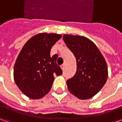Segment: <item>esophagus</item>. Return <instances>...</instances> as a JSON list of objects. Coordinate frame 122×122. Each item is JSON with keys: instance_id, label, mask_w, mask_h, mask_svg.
Masks as SVG:
<instances>
[{"instance_id": "1", "label": "esophagus", "mask_w": 122, "mask_h": 122, "mask_svg": "<svg viewBox=\"0 0 122 122\" xmlns=\"http://www.w3.org/2000/svg\"><path fill=\"white\" fill-rule=\"evenodd\" d=\"M64 67H65V64H63L62 65H61V68H62V71L64 70Z\"/></svg>"}]
</instances>
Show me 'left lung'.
<instances>
[{
  "label": "left lung",
  "mask_w": 122,
  "mask_h": 122,
  "mask_svg": "<svg viewBox=\"0 0 122 122\" xmlns=\"http://www.w3.org/2000/svg\"><path fill=\"white\" fill-rule=\"evenodd\" d=\"M63 40L77 62L75 75L66 81L68 90L79 99L91 98L107 80L105 60L96 45L85 36L64 35Z\"/></svg>",
  "instance_id": "left-lung-1"
}]
</instances>
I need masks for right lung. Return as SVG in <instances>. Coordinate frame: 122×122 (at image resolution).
Here are the masks:
<instances>
[{"label": "right lung", "mask_w": 122, "mask_h": 122, "mask_svg": "<svg viewBox=\"0 0 122 122\" xmlns=\"http://www.w3.org/2000/svg\"><path fill=\"white\" fill-rule=\"evenodd\" d=\"M61 35L39 33L26 42L16 59L13 77L16 85L26 96L39 99L51 90L54 75L62 71L57 65L58 55L50 56V51Z\"/></svg>", "instance_id": "obj_1"}]
</instances>
